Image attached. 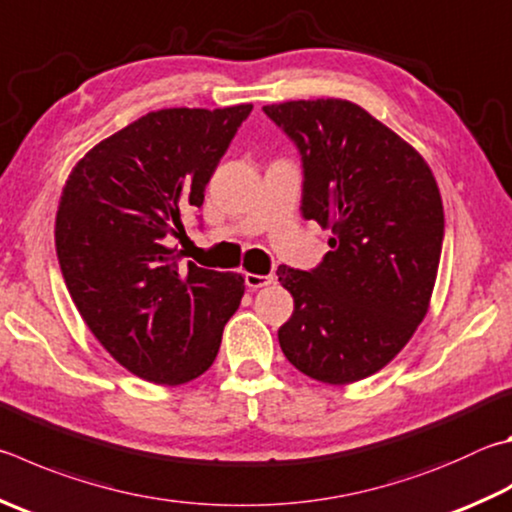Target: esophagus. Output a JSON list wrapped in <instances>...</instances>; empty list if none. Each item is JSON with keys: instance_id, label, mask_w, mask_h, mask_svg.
<instances>
[{"instance_id": "34e87169", "label": "esophagus", "mask_w": 512, "mask_h": 512, "mask_svg": "<svg viewBox=\"0 0 512 512\" xmlns=\"http://www.w3.org/2000/svg\"><path fill=\"white\" fill-rule=\"evenodd\" d=\"M275 282L273 275H257V273H246V286L253 288V291H257V288L262 286H271Z\"/></svg>"}]
</instances>
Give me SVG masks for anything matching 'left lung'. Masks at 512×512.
<instances>
[{"label":"left lung","mask_w":512,"mask_h":512,"mask_svg":"<svg viewBox=\"0 0 512 512\" xmlns=\"http://www.w3.org/2000/svg\"><path fill=\"white\" fill-rule=\"evenodd\" d=\"M264 114L302 154V217L331 232L318 268H277L295 304L280 347L320 383H356L392 362L430 309L439 185L423 156L356 102L291 100Z\"/></svg>","instance_id":"1"}]
</instances>
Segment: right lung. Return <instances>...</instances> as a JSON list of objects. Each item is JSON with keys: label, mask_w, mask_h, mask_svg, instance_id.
Listing matches in <instances>:
<instances>
[{"label": "right lung", "mask_w": 512, "mask_h": 512, "mask_svg": "<svg viewBox=\"0 0 512 512\" xmlns=\"http://www.w3.org/2000/svg\"><path fill=\"white\" fill-rule=\"evenodd\" d=\"M253 105L159 109L82 156L64 183L55 250L82 320L111 358L156 385L199 378L244 297V277L179 266L172 237Z\"/></svg>", "instance_id": "1"}]
</instances>
